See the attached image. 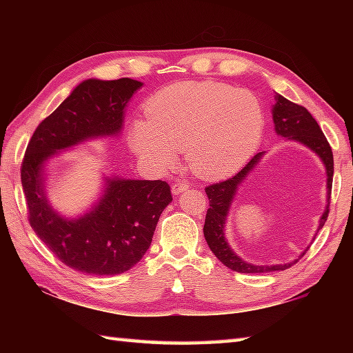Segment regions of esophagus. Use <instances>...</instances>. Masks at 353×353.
Returning a JSON list of instances; mask_svg holds the SVG:
<instances>
[{
	"instance_id": "obj_1",
	"label": "esophagus",
	"mask_w": 353,
	"mask_h": 353,
	"mask_svg": "<svg viewBox=\"0 0 353 353\" xmlns=\"http://www.w3.org/2000/svg\"><path fill=\"white\" fill-rule=\"evenodd\" d=\"M187 188H188V183L187 182H176V183H172V187H171L172 193H174V194H181Z\"/></svg>"
}]
</instances>
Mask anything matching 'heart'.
I'll list each match as a JSON object with an SVG mask.
<instances>
[{
  "label": "heart",
  "instance_id": "1",
  "mask_svg": "<svg viewBox=\"0 0 353 353\" xmlns=\"http://www.w3.org/2000/svg\"><path fill=\"white\" fill-rule=\"evenodd\" d=\"M146 121L134 119L128 141L149 170L165 172L183 149L188 168L202 179L234 174L252 157L266 115L254 93L219 82H179L146 101Z\"/></svg>",
  "mask_w": 353,
  "mask_h": 353
}]
</instances>
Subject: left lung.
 I'll use <instances>...</instances> for the list:
<instances>
[{"label":"left lung","instance_id":"1","mask_svg":"<svg viewBox=\"0 0 353 353\" xmlns=\"http://www.w3.org/2000/svg\"><path fill=\"white\" fill-rule=\"evenodd\" d=\"M272 121H274V130L276 134L283 137L286 140L297 141L301 145L307 146L310 151H313L321 162L324 163L325 174H327V205L325 210L322 213L319 219L318 232L324 227L327 216H328V205H330V191H332V182H333V154L332 148L328 145L325 135L322 134L319 124L312 117L305 107L291 103L282 94L276 93V104L272 107ZM265 152L255 154L252 159L249 160L244 168L236 172L234 177L227 179L224 182L213 183L210 187L205 188V193L210 201V207H208L205 214V224H204V236L212 249V252L216 255V259L225 265L229 270L241 272V274H261V272H272V271H285L288 270L291 265L299 261L301 256L305 255L307 249L299 255V259L290 263H283V265H254V263L244 261L240 255L235 254V250L230 248L229 241L225 240V223L227 216H229L232 202H234L238 187L246 181V177L255 170V166L260 163V160Z\"/></svg>","mask_w":353,"mask_h":353}]
</instances>
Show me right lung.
Segmentation results:
<instances>
[{
    "label": "right lung",
    "instance_id": "right-lung-1",
    "mask_svg": "<svg viewBox=\"0 0 353 353\" xmlns=\"http://www.w3.org/2000/svg\"><path fill=\"white\" fill-rule=\"evenodd\" d=\"M141 87L129 77L82 81L39 124L23 159L21 185L32 230L59 260L83 274L117 276L143 259L172 201L170 185L105 176L99 199L83 214L67 218L46 196V163L81 143L121 134L126 107Z\"/></svg>",
    "mask_w": 353,
    "mask_h": 353
}]
</instances>
